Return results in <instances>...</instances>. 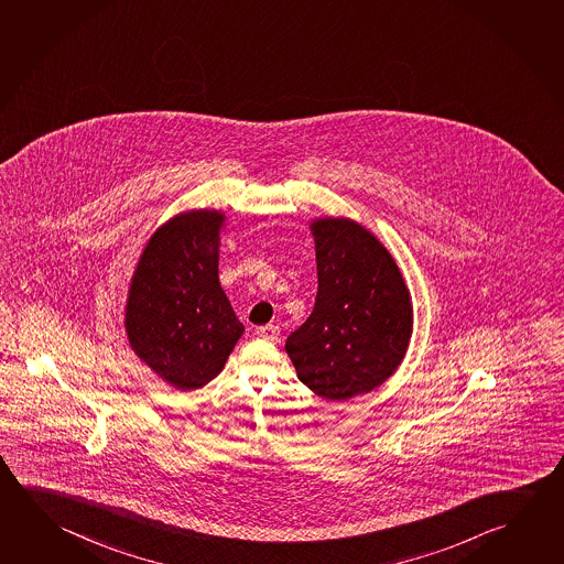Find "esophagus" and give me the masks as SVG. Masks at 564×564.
<instances>
[{
	"instance_id": "34e87169",
	"label": "esophagus",
	"mask_w": 564,
	"mask_h": 564,
	"mask_svg": "<svg viewBox=\"0 0 564 564\" xmlns=\"http://www.w3.org/2000/svg\"><path fill=\"white\" fill-rule=\"evenodd\" d=\"M258 336L261 338V340H278L279 338V326L275 325H265V326H259L258 328Z\"/></svg>"
}]
</instances>
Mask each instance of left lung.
Wrapping results in <instances>:
<instances>
[{
  "mask_svg": "<svg viewBox=\"0 0 564 564\" xmlns=\"http://www.w3.org/2000/svg\"><path fill=\"white\" fill-rule=\"evenodd\" d=\"M315 308L286 338L299 380L343 402L372 392L402 365L414 306L402 271L372 231L348 218L311 221Z\"/></svg>",
  "mask_w": 564,
  "mask_h": 564,
  "instance_id": "left-lung-1",
  "label": "left lung"
}]
</instances>
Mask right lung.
Wrapping results in <instances>:
<instances>
[{
	"mask_svg": "<svg viewBox=\"0 0 564 564\" xmlns=\"http://www.w3.org/2000/svg\"><path fill=\"white\" fill-rule=\"evenodd\" d=\"M226 214L189 209L162 224L130 279V348L166 384L196 390L221 372L243 325L219 285Z\"/></svg>",
	"mask_w": 564,
	"mask_h": 564,
	"instance_id": "1",
	"label": "right lung"
}]
</instances>
